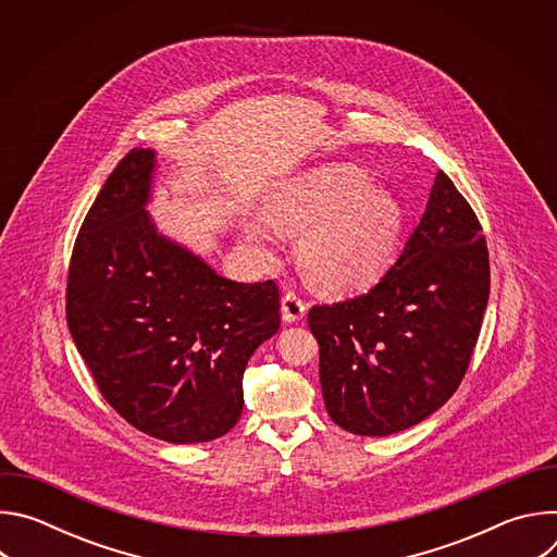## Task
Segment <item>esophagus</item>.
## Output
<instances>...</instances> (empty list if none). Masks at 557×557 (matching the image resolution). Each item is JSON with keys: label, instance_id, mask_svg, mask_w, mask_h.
I'll use <instances>...</instances> for the list:
<instances>
[{"label": "esophagus", "instance_id": "obj_1", "mask_svg": "<svg viewBox=\"0 0 557 557\" xmlns=\"http://www.w3.org/2000/svg\"><path fill=\"white\" fill-rule=\"evenodd\" d=\"M306 301L301 299V295L299 293H295V290H286L284 293V297H282V320L286 322V324H295V322H299L301 317L306 314Z\"/></svg>", "mask_w": 557, "mask_h": 557}]
</instances>
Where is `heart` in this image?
I'll list each match as a JSON object with an SVG mask.
<instances>
[{
	"instance_id": "1",
	"label": "heart",
	"mask_w": 557,
	"mask_h": 557,
	"mask_svg": "<svg viewBox=\"0 0 557 557\" xmlns=\"http://www.w3.org/2000/svg\"><path fill=\"white\" fill-rule=\"evenodd\" d=\"M267 213L247 218L249 240L271 253L280 231L301 233L299 262L329 290H350L381 275L404 233L401 202L372 187L355 165L317 168L277 185Z\"/></svg>"
}]
</instances>
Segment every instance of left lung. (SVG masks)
Segmentation results:
<instances>
[{
  "label": "left lung",
  "instance_id": "1",
  "mask_svg": "<svg viewBox=\"0 0 557 557\" xmlns=\"http://www.w3.org/2000/svg\"><path fill=\"white\" fill-rule=\"evenodd\" d=\"M487 299L483 226L438 172L387 273L366 295L308 312L331 419L359 436H387L434 414L467 372Z\"/></svg>",
  "mask_w": 557,
  "mask_h": 557
}]
</instances>
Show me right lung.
Returning a JSON list of instances; mask_svg holds the SVG:
<instances>
[{
    "mask_svg": "<svg viewBox=\"0 0 557 557\" xmlns=\"http://www.w3.org/2000/svg\"><path fill=\"white\" fill-rule=\"evenodd\" d=\"M153 170V149H132L90 207L67 271V329L129 425L207 443L240 421L243 374L280 329V293L273 280H226L158 233L145 209Z\"/></svg>",
    "mask_w": 557,
    "mask_h": 557,
    "instance_id": "1",
    "label": "right lung"
}]
</instances>
